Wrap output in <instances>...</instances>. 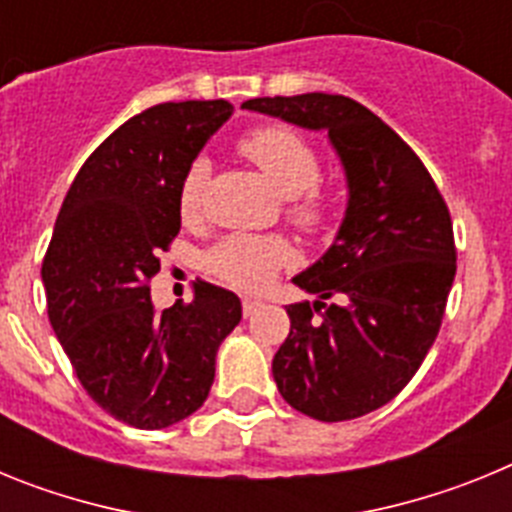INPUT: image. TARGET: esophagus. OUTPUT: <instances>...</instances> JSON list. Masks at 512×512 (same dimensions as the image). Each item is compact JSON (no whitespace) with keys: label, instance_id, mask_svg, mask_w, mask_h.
Wrapping results in <instances>:
<instances>
[{"label":"esophagus","instance_id":"34e87169","mask_svg":"<svg viewBox=\"0 0 512 512\" xmlns=\"http://www.w3.org/2000/svg\"><path fill=\"white\" fill-rule=\"evenodd\" d=\"M261 307H264V302L256 300V297H243V315H246V318L256 315V312H259Z\"/></svg>","mask_w":512,"mask_h":512}]
</instances>
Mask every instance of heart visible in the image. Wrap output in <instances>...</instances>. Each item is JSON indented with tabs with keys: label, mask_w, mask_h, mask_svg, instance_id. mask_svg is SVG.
Instances as JSON below:
<instances>
[{
	"label": "heart",
	"mask_w": 512,
	"mask_h": 512,
	"mask_svg": "<svg viewBox=\"0 0 512 512\" xmlns=\"http://www.w3.org/2000/svg\"><path fill=\"white\" fill-rule=\"evenodd\" d=\"M238 151L259 166L279 194L287 197V217L307 233L333 223L336 205L318 187L320 156L310 140L287 125H261L238 140ZM210 164L194 158L179 184V215L197 220L202 212ZM292 243L279 233H233L205 253V269L223 284L243 292H259L279 271L295 264Z\"/></svg>",
	"instance_id": "obj_1"
}]
</instances>
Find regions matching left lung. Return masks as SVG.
<instances>
[{
  "label": "left lung",
  "instance_id": "obj_1",
  "mask_svg": "<svg viewBox=\"0 0 512 512\" xmlns=\"http://www.w3.org/2000/svg\"><path fill=\"white\" fill-rule=\"evenodd\" d=\"M243 110L328 130L341 156L346 217L323 259L292 279L318 300L287 307L271 372L300 413L361 418L413 379L436 341L456 274L449 207L413 148L356 99L256 97Z\"/></svg>",
  "mask_w": 512,
  "mask_h": 512
}]
</instances>
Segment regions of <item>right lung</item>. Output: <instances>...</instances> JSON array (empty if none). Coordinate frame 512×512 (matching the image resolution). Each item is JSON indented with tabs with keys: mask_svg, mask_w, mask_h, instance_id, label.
I'll use <instances>...</instances> for the list:
<instances>
[{
	"mask_svg": "<svg viewBox=\"0 0 512 512\" xmlns=\"http://www.w3.org/2000/svg\"><path fill=\"white\" fill-rule=\"evenodd\" d=\"M233 115L225 99L164 102L130 117L84 161L43 259L48 320L99 408L158 431L202 408L217 346L241 323V300L197 282L189 305L158 315V253L182 228L179 184Z\"/></svg>",
	"mask_w": 512,
	"mask_h": 512,
	"instance_id": "obj_1",
	"label": "right lung"
}]
</instances>
